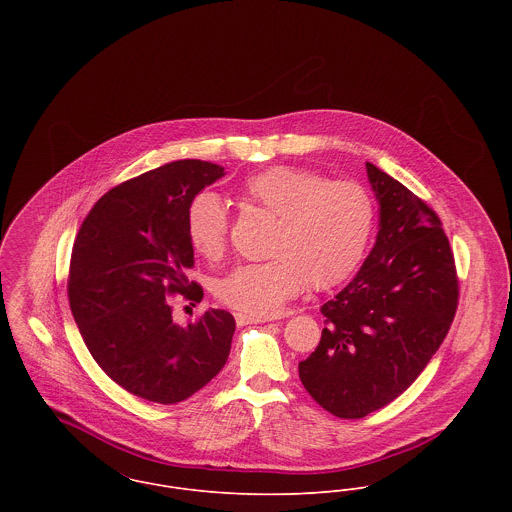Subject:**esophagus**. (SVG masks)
I'll use <instances>...</instances> for the list:
<instances>
[{
    "mask_svg": "<svg viewBox=\"0 0 512 512\" xmlns=\"http://www.w3.org/2000/svg\"><path fill=\"white\" fill-rule=\"evenodd\" d=\"M266 321H272L268 317H250V315H244V313H236V323L238 325H252V323H266Z\"/></svg>",
    "mask_w": 512,
    "mask_h": 512,
    "instance_id": "1",
    "label": "esophagus"
}]
</instances>
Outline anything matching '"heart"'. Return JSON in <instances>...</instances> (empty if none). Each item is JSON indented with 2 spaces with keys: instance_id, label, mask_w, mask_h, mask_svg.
I'll list each match as a JSON object with an SVG mask.
<instances>
[{
  "instance_id": "obj_1",
  "label": "heart",
  "mask_w": 512,
  "mask_h": 512,
  "mask_svg": "<svg viewBox=\"0 0 512 512\" xmlns=\"http://www.w3.org/2000/svg\"><path fill=\"white\" fill-rule=\"evenodd\" d=\"M242 199L276 217L268 262L244 264L220 280V301L250 317H274L286 301L313 288L345 282L363 262L374 226V207L365 189L351 181L276 165L250 175ZM228 217L215 193H201L189 207L187 234L205 258L224 252Z\"/></svg>"
}]
</instances>
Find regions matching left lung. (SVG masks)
Returning a JSON list of instances; mask_svg holds the SVG:
<instances>
[{
    "label": "left lung",
    "mask_w": 512,
    "mask_h": 512,
    "mask_svg": "<svg viewBox=\"0 0 512 512\" xmlns=\"http://www.w3.org/2000/svg\"><path fill=\"white\" fill-rule=\"evenodd\" d=\"M378 234L355 278L323 303L327 327L299 363L313 400L365 418L398 398L430 363L457 309V276L438 215L400 181L366 163Z\"/></svg>",
    "instance_id": "8db88e82"
}]
</instances>
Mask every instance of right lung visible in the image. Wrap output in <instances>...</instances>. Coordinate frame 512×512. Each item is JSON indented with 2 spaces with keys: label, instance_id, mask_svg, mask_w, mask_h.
Instances as JSON below:
<instances>
[{
  "label": "right lung",
  "instance_id": "obj_1",
  "mask_svg": "<svg viewBox=\"0 0 512 512\" xmlns=\"http://www.w3.org/2000/svg\"><path fill=\"white\" fill-rule=\"evenodd\" d=\"M220 177L222 165L201 159L147 171L108 191L74 240L69 299L80 335L116 384L149 402L187 400L230 353L236 323L228 311L211 309L183 325L165 299L203 297L185 276L193 266L187 213Z\"/></svg>",
  "mask_w": 512,
  "mask_h": 512
}]
</instances>
